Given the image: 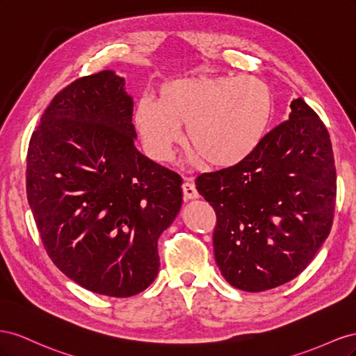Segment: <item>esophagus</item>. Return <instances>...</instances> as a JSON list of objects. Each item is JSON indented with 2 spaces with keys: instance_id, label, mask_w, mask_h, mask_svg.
Listing matches in <instances>:
<instances>
[{
  "instance_id": "1",
  "label": "esophagus",
  "mask_w": 356,
  "mask_h": 356,
  "mask_svg": "<svg viewBox=\"0 0 356 356\" xmlns=\"http://www.w3.org/2000/svg\"><path fill=\"white\" fill-rule=\"evenodd\" d=\"M181 189H184V197L186 200H195L198 198V191L194 185V181H192L191 179H186L184 181V185H181Z\"/></svg>"
}]
</instances>
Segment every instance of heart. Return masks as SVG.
I'll use <instances>...</instances> for the list:
<instances>
[{
	"label": "heart",
	"mask_w": 356,
	"mask_h": 356,
	"mask_svg": "<svg viewBox=\"0 0 356 356\" xmlns=\"http://www.w3.org/2000/svg\"><path fill=\"white\" fill-rule=\"evenodd\" d=\"M273 111L268 86L252 76L188 77L165 83L158 101L145 98L136 125L149 154L170 158L186 127L188 145L215 167H232L258 149Z\"/></svg>",
	"instance_id": "obj_1"
}]
</instances>
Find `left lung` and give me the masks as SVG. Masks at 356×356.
<instances>
[{"label":"left lung","mask_w":356,"mask_h":356,"mask_svg":"<svg viewBox=\"0 0 356 356\" xmlns=\"http://www.w3.org/2000/svg\"><path fill=\"white\" fill-rule=\"evenodd\" d=\"M291 110L245 161L197 177L216 211L218 267L246 292L296 279L332 225L337 177L328 129L302 98Z\"/></svg>","instance_id":"obj_1"}]
</instances>
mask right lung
Returning a JSON list of instances; mask_svg holds the SVG:
<instances>
[{"label":"right lung","mask_w":356,"mask_h":356,"mask_svg":"<svg viewBox=\"0 0 356 356\" xmlns=\"http://www.w3.org/2000/svg\"><path fill=\"white\" fill-rule=\"evenodd\" d=\"M134 101L104 70L52 99L33 133L26 195L49 258L107 297L145 291L159 270L158 238L181 207V179L140 154Z\"/></svg>","instance_id":"1"}]
</instances>
